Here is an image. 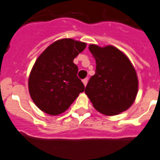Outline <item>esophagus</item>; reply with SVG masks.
I'll return each mask as SVG.
<instances>
[{
    "mask_svg": "<svg viewBox=\"0 0 160 160\" xmlns=\"http://www.w3.org/2000/svg\"><path fill=\"white\" fill-rule=\"evenodd\" d=\"M82 82H83V84H84V86L87 85V83H88V79H84V80H82Z\"/></svg>",
    "mask_w": 160,
    "mask_h": 160,
    "instance_id": "obj_1",
    "label": "esophagus"
}]
</instances>
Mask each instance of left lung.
<instances>
[{"label": "left lung", "instance_id": "obj_1", "mask_svg": "<svg viewBox=\"0 0 160 160\" xmlns=\"http://www.w3.org/2000/svg\"><path fill=\"white\" fill-rule=\"evenodd\" d=\"M96 60V73L85 88L93 107L106 116L127 110L137 97L138 80L134 66L122 51L113 46L90 44Z\"/></svg>", "mask_w": 160, "mask_h": 160}]
</instances>
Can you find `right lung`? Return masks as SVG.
Here are the masks:
<instances>
[{
    "mask_svg": "<svg viewBox=\"0 0 160 160\" xmlns=\"http://www.w3.org/2000/svg\"><path fill=\"white\" fill-rule=\"evenodd\" d=\"M85 47L83 42L62 38L47 47L36 59L29 76V92L42 112L52 116L60 114L84 91L73 59Z\"/></svg>",
    "mask_w": 160,
    "mask_h": 160,
    "instance_id": "1",
    "label": "right lung"
}]
</instances>
